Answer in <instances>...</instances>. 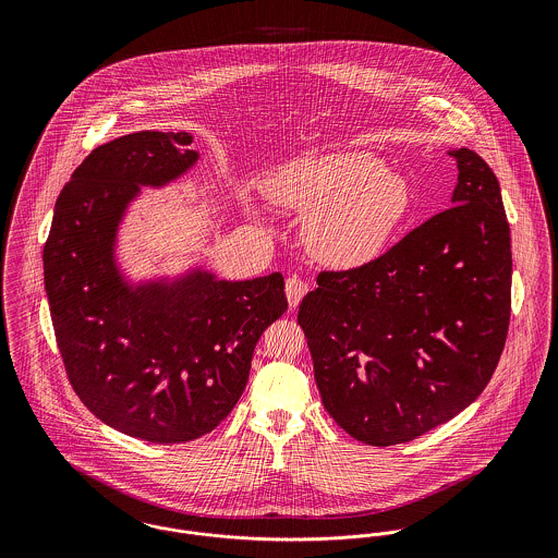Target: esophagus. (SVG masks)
Wrapping results in <instances>:
<instances>
[{"instance_id":"esophagus-1","label":"esophagus","mask_w":558,"mask_h":558,"mask_svg":"<svg viewBox=\"0 0 558 558\" xmlns=\"http://www.w3.org/2000/svg\"><path fill=\"white\" fill-rule=\"evenodd\" d=\"M307 292H310V286H307L303 279L290 277V279L286 281V294H288V303H290L292 310L301 305V301L305 299Z\"/></svg>"}]
</instances>
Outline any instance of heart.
Listing matches in <instances>:
<instances>
[{
	"label": "heart",
	"instance_id": "obj_1",
	"mask_svg": "<svg viewBox=\"0 0 558 558\" xmlns=\"http://www.w3.org/2000/svg\"><path fill=\"white\" fill-rule=\"evenodd\" d=\"M268 197L307 215L305 242L319 264L350 270L374 262L410 208V186L372 153L339 150L290 160Z\"/></svg>",
	"mask_w": 558,
	"mask_h": 558
}]
</instances>
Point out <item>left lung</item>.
<instances>
[{"instance_id": "8db88e82", "label": "left lung", "mask_w": 558, "mask_h": 558, "mask_svg": "<svg viewBox=\"0 0 558 558\" xmlns=\"http://www.w3.org/2000/svg\"><path fill=\"white\" fill-rule=\"evenodd\" d=\"M451 208L378 259L319 272L299 307L326 412L389 447L447 423L487 387L511 314V234L500 186L469 148Z\"/></svg>"}]
</instances>
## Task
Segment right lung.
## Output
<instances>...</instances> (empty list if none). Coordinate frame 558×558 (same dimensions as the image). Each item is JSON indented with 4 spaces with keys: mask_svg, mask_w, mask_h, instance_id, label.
Segmentation results:
<instances>
[{
    "mask_svg": "<svg viewBox=\"0 0 558 558\" xmlns=\"http://www.w3.org/2000/svg\"><path fill=\"white\" fill-rule=\"evenodd\" d=\"M184 131L98 146L62 189L45 242V290L69 380L109 427L159 445L213 432L239 403L262 332L288 310L281 272L217 279L193 266L131 281L118 232L142 186L199 160Z\"/></svg>",
    "mask_w": 558,
    "mask_h": 558,
    "instance_id": "add662e5",
    "label": "right lung"
}]
</instances>
